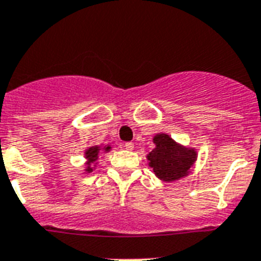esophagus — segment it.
I'll return each instance as SVG.
<instances>
[{
	"instance_id": "1",
	"label": "esophagus",
	"mask_w": 261,
	"mask_h": 261,
	"mask_svg": "<svg viewBox=\"0 0 261 261\" xmlns=\"http://www.w3.org/2000/svg\"><path fill=\"white\" fill-rule=\"evenodd\" d=\"M124 148L128 149V151H133V149H134V143H131V142H127V143H124Z\"/></svg>"
}]
</instances>
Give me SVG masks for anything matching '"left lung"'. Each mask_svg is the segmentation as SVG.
I'll return each mask as SVG.
<instances>
[{
	"label": "left lung",
	"mask_w": 261,
	"mask_h": 261,
	"mask_svg": "<svg viewBox=\"0 0 261 261\" xmlns=\"http://www.w3.org/2000/svg\"><path fill=\"white\" fill-rule=\"evenodd\" d=\"M153 143L156 147L149 152L147 159L149 160V167L159 178L174 181L187 176L197 159L194 149L180 146L167 134L156 135Z\"/></svg>",
	"instance_id": "left-lung-1"
}]
</instances>
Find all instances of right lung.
I'll return each instance as SVG.
<instances>
[{
	"label": "right lung",
	"instance_id": "1",
	"mask_svg": "<svg viewBox=\"0 0 261 261\" xmlns=\"http://www.w3.org/2000/svg\"><path fill=\"white\" fill-rule=\"evenodd\" d=\"M105 149L106 151H109V149H110V147H105ZM98 152H99V147H90L89 149H87V151H85V158L88 159V167H87V169H85V171L87 172H92L93 171V168H92V164L94 162H96L97 159H98Z\"/></svg>",
	"mask_w": 261,
	"mask_h": 261
}]
</instances>
